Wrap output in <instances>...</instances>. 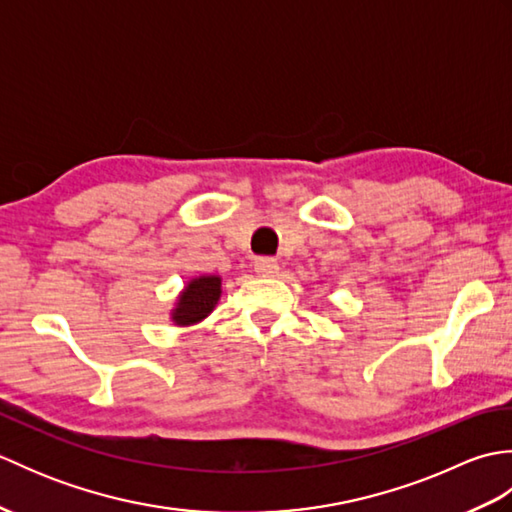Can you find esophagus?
Returning <instances> with one entry per match:
<instances>
[{
  "instance_id": "34e87169",
  "label": "esophagus",
  "mask_w": 512,
  "mask_h": 512,
  "mask_svg": "<svg viewBox=\"0 0 512 512\" xmlns=\"http://www.w3.org/2000/svg\"><path fill=\"white\" fill-rule=\"evenodd\" d=\"M255 273L259 277H275L279 273V264L273 257H259L255 262Z\"/></svg>"
}]
</instances>
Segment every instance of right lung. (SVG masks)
I'll use <instances>...</instances> for the list:
<instances>
[{"label":"right lung","instance_id":"right-lung-1","mask_svg":"<svg viewBox=\"0 0 512 512\" xmlns=\"http://www.w3.org/2000/svg\"><path fill=\"white\" fill-rule=\"evenodd\" d=\"M220 295H222V279L220 277L209 275V277L193 279L180 295L178 308L173 310L171 319L178 325L198 323L213 312Z\"/></svg>","mask_w":512,"mask_h":512}]
</instances>
